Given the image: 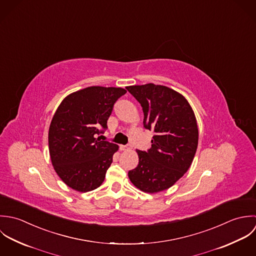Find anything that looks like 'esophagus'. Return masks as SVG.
Here are the masks:
<instances>
[{
    "mask_svg": "<svg viewBox=\"0 0 256 256\" xmlns=\"http://www.w3.org/2000/svg\"><path fill=\"white\" fill-rule=\"evenodd\" d=\"M120 150L126 152V150H130L132 148V146L130 144H126V146H120Z\"/></svg>",
    "mask_w": 256,
    "mask_h": 256,
    "instance_id": "esophagus-1",
    "label": "esophagus"
}]
</instances>
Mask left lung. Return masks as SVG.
<instances>
[{
	"mask_svg": "<svg viewBox=\"0 0 256 256\" xmlns=\"http://www.w3.org/2000/svg\"><path fill=\"white\" fill-rule=\"evenodd\" d=\"M126 90L144 110V126L154 130L152 148L136 150L138 166L128 171L132 183L146 193L173 186L190 168L198 148L199 130L190 104L180 93L152 83Z\"/></svg>",
	"mask_w": 256,
	"mask_h": 256,
	"instance_id": "left-lung-1",
	"label": "left lung"
}]
</instances>
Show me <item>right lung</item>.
I'll return each instance as SVG.
<instances>
[{
	"instance_id": "add662e5",
	"label": "right lung",
	"mask_w": 256,
	"mask_h": 256,
	"mask_svg": "<svg viewBox=\"0 0 256 256\" xmlns=\"http://www.w3.org/2000/svg\"><path fill=\"white\" fill-rule=\"evenodd\" d=\"M122 88L92 86L68 95L57 108L48 132L50 154L60 179L78 192L102 185L118 146L97 136L108 128Z\"/></svg>"
}]
</instances>
